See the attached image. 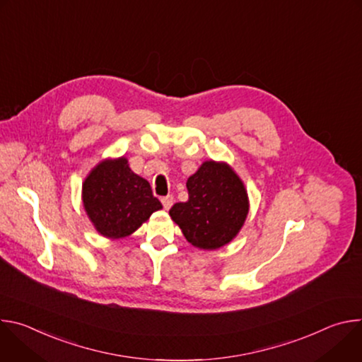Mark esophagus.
Returning <instances> with one entry per match:
<instances>
[{
    "instance_id": "esophagus-1",
    "label": "esophagus",
    "mask_w": 362,
    "mask_h": 362,
    "mask_svg": "<svg viewBox=\"0 0 362 362\" xmlns=\"http://www.w3.org/2000/svg\"><path fill=\"white\" fill-rule=\"evenodd\" d=\"M173 202H175V197L172 196V194H168V196H163L162 197V203H163V208L165 209H170L172 208V204H173Z\"/></svg>"
}]
</instances>
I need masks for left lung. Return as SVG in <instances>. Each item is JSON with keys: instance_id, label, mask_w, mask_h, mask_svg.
<instances>
[{"instance_id": "8db88e82", "label": "left lung", "mask_w": 362, "mask_h": 362, "mask_svg": "<svg viewBox=\"0 0 362 362\" xmlns=\"http://www.w3.org/2000/svg\"><path fill=\"white\" fill-rule=\"evenodd\" d=\"M189 199L172 206L169 215L187 242L200 249H218L229 243L247 215L243 183L225 163L204 162L187 179Z\"/></svg>"}]
</instances>
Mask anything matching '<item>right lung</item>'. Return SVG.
Returning a JSON list of instances; mask_svg holds the SVG:
<instances>
[{
    "label": "right lung",
    "instance_id": "obj_1",
    "mask_svg": "<svg viewBox=\"0 0 362 362\" xmlns=\"http://www.w3.org/2000/svg\"><path fill=\"white\" fill-rule=\"evenodd\" d=\"M84 208L95 229L106 238L133 233L162 203L147 180L132 172L124 158L101 162L83 183Z\"/></svg>",
    "mask_w": 362,
    "mask_h": 362
}]
</instances>
